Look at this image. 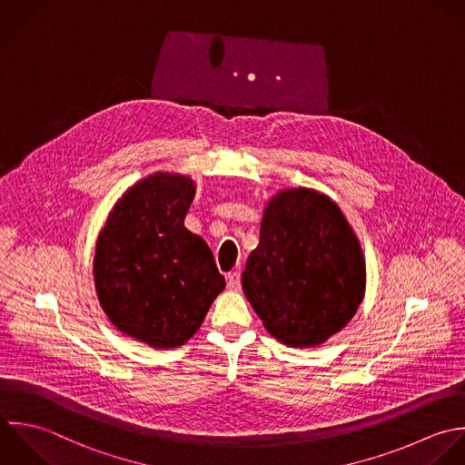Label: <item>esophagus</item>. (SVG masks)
Here are the masks:
<instances>
[{
	"label": "esophagus",
	"instance_id": "obj_1",
	"mask_svg": "<svg viewBox=\"0 0 465 465\" xmlns=\"http://www.w3.org/2000/svg\"><path fill=\"white\" fill-rule=\"evenodd\" d=\"M226 282H228V288L237 292L241 288V273L239 272H232L226 275Z\"/></svg>",
	"mask_w": 465,
	"mask_h": 465
}]
</instances>
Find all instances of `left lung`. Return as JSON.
Here are the masks:
<instances>
[{
  "instance_id": "1",
  "label": "left lung",
  "mask_w": 465,
  "mask_h": 465,
  "mask_svg": "<svg viewBox=\"0 0 465 465\" xmlns=\"http://www.w3.org/2000/svg\"><path fill=\"white\" fill-rule=\"evenodd\" d=\"M242 290L266 331L290 348H315L355 317L366 292V261L344 213L312 188L275 193Z\"/></svg>"
}]
</instances>
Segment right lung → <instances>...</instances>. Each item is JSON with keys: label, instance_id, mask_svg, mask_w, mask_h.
Segmentation results:
<instances>
[{"label": "right lung", "instance_id": "obj_1", "mask_svg": "<svg viewBox=\"0 0 465 465\" xmlns=\"http://www.w3.org/2000/svg\"><path fill=\"white\" fill-rule=\"evenodd\" d=\"M193 195L188 175L152 173L123 193L95 242L103 312L121 333L157 350L190 341L226 286L208 244L184 228Z\"/></svg>", "mask_w": 465, "mask_h": 465}]
</instances>
